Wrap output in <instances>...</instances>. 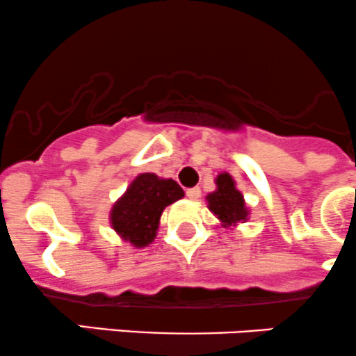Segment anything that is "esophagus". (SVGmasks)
Instances as JSON below:
<instances>
[{
	"instance_id": "1",
	"label": "esophagus",
	"mask_w": 356,
	"mask_h": 356,
	"mask_svg": "<svg viewBox=\"0 0 356 356\" xmlns=\"http://www.w3.org/2000/svg\"><path fill=\"white\" fill-rule=\"evenodd\" d=\"M186 197L192 200H197L200 197V188L199 186H193V188H188L186 190Z\"/></svg>"
}]
</instances>
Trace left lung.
Instances as JSON below:
<instances>
[{
	"label": "left lung",
	"mask_w": 356,
	"mask_h": 356,
	"mask_svg": "<svg viewBox=\"0 0 356 356\" xmlns=\"http://www.w3.org/2000/svg\"><path fill=\"white\" fill-rule=\"evenodd\" d=\"M207 207L221 221V227H235L248 220L244 195L235 188L234 178L228 173L218 175L216 190L206 197Z\"/></svg>",
	"instance_id": "obj_1"
}]
</instances>
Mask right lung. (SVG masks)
<instances>
[{
	"label": "right lung",
	"mask_w": 356,
	"mask_h": 356,
	"mask_svg": "<svg viewBox=\"0 0 356 356\" xmlns=\"http://www.w3.org/2000/svg\"><path fill=\"white\" fill-rule=\"evenodd\" d=\"M183 195V188L175 179L154 173L138 175L112 206V228L135 248H145L156 238L164 207Z\"/></svg>",
	"instance_id": "add662e5"
}]
</instances>
